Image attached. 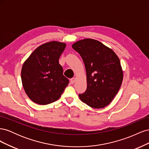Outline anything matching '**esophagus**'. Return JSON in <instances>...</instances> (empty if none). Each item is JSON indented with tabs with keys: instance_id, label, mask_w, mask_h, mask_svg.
Masks as SVG:
<instances>
[{
	"instance_id": "1",
	"label": "esophagus",
	"mask_w": 149,
	"mask_h": 149,
	"mask_svg": "<svg viewBox=\"0 0 149 149\" xmlns=\"http://www.w3.org/2000/svg\"><path fill=\"white\" fill-rule=\"evenodd\" d=\"M75 81H76V79H75L74 78H71V80H70V83H71V84H74V83H75Z\"/></svg>"
}]
</instances>
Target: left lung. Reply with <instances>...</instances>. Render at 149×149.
<instances>
[{
  "instance_id": "1",
  "label": "left lung",
  "mask_w": 149,
  "mask_h": 149,
  "mask_svg": "<svg viewBox=\"0 0 149 149\" xmlns=\"http://www.w3.org/2000/svg\"><path fill=\"white\" fill-rule=\"evenodd\" d=\"M72 47L81 56L86 72L87 89L79 94V99L94 109L105 107L113 100L123 83L119 57L112 49L91 38L79 40Z\"/></svg>"
}]
</instances>
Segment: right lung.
<instances>
[{"label": "right lung", "mask_w": 149, "mask_h": 149, "mask_svg": "<svg viewBox=\"0 0 149 149\" xmlns=\"http://www.w3.org/2000/svg\"><path fill=\"white\" fill-rule=\"evenodd\" d=\"M65 43L52 41L42 44L31 53L22 65L21 79L30 100L46 105L61 97L69 80L63 75L59 58L66 48Z\"/></svg>", "instance_id": "right-lung-1"}]
</instances>
